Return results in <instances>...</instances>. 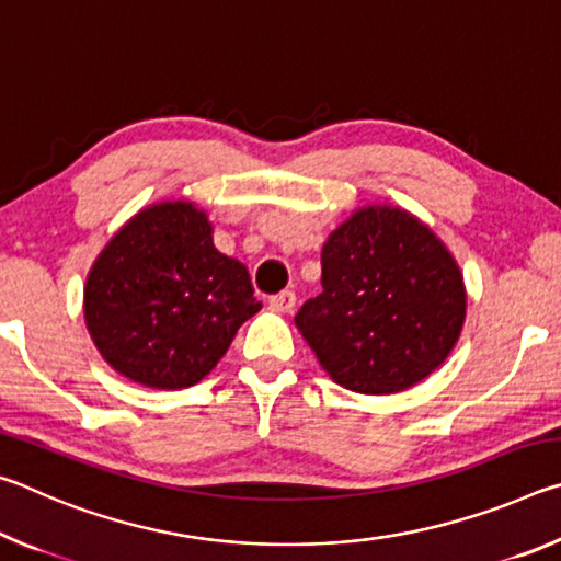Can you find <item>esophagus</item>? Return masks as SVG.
Here are the masks:
<instances>
[{
  "label": "esophagus",
  "mask_w": 561,
  "mask_h": 561,
  "mask_svg": "<svg viewBox=\"0 0 561 561\" xmlns=\"http://www.w3.org/2000/svg\"><path fill=\"white\" fill-rule=\"evenodd\" d=\"M294 304H297V294L287 289V291L274 294V297L270 299V309L277 311V314H287V311L294 309Z\"/></svg>",
  "instance_id": "1"
}]
</instances>
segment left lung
Instances as JSON below:
<instances>
[{
  "label": "left lung",
  "mask_w": 561,
  "mask_h": 561,
  "mask_svg": "<svg viewBox=\"0 0 561 561\" xmlns=\"http://www.w3.org/2000/svg\"><path fill=\"white\" fill-rule=\"evenodd\" d=\"M321 287L294 324L348 391H405L460 339L468 297L458 262L401 207H360L339 225L321 250Z\"/></svg>",
  "instance_id": "1"
}]
</instances>
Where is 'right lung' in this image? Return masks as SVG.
Wrapping results in <instances>:
<instances>
[{
    "label": "right lung",
    "instance_id": "right-lung-1",
    "mask_svg": "<svg viewBox=\"0 0 561 561\" xmlns=\"http://www.w3.org/2000/svg\"><path fill=\"white\" fill-rule=\"evenodd\" d=\"M260 309L250 272L215 250L207 215L183 201L130 217L83 287L101 356L130 381L168 391L203 381Z\"/></svg>",
    "mask_w": 561,
    "mask_h": 561
}]
</instances>
